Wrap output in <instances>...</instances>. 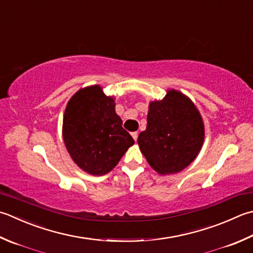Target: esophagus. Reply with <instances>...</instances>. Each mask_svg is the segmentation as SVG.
Returning <instances> with one entry per match:
<instances>
[{
    "instance_id": "esophagus-1",
    "label": "esophagus",
    "mask_w": 253,
    "mask_h": 253,
    "mask_svg": "<svg viewBox=\"0 0 253 253\" xmlns=\"http://www.w3.org/2000/svg\"><path fill=\"white\" fill-rule=\"evenodd\" d=\"M131 136H132V138H133V140L137 141V139H138V132H137V131L131 132Z\"/></svg>"
}]
</instances>
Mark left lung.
<instances>
[{"instance_id": "left-lung-1", "label": "left lung", "mask_w": 253, "mask_h": 253, "mask_svg": "<svg viewBox=\"0 0 253 253\" xmlns=\"http://www.w3.org/2000/svg\"><path fill=\"white\" fill-rule=\"evenodd\" d=\"M205 127L190 97L171 88L148 107L147 127L138 145L149 166L160 175L184 170L196 159L204 143Z\"/></svg>"}]
</instances>
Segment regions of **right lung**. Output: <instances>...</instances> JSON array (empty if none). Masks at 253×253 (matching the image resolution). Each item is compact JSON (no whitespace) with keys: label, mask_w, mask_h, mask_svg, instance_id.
I'll return each instance as SVG.
<instances>
[{"label":"right lung","mask_w":253,"mask_h":253,"mask_svg":"<svg viewBox=\"0 0 253 253\" xmlns=\"http://www.w3.org/2000/svg\"><path fill=\"white\" fill-rule=\"evenodd\" d=\"M115 97L101 85L80 88L63 114L62 137L73 162L91 175H104L117 166L135 141L122 127Z\"/></svg>","instance_id":"1"}]
</instances>
